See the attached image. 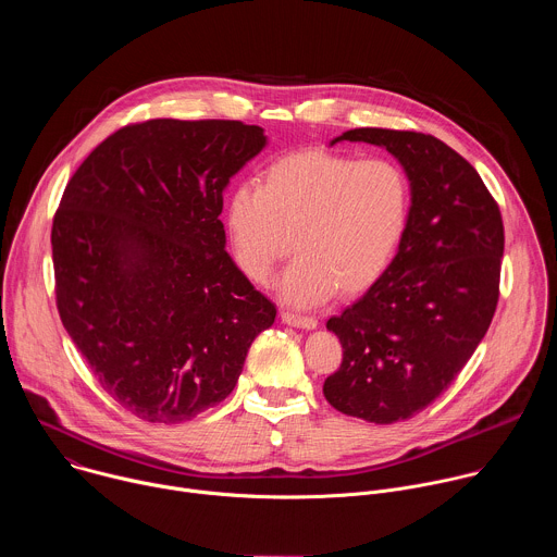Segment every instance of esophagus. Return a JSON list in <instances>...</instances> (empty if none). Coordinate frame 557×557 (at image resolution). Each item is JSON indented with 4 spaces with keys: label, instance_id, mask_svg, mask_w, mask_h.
I'll return each mask as SVG.
<instances>
[{
    "label": "esophagus",
    "instance_id": "34e87169",
    "mask_svg": "<svg viewBox=\"0 0 557 557\" xmlns=\"http://www.w3.org/2000/svg\"><path fill=\"white\" fill-rule=\"evenodd\" d=\"M280 317H282V322H284V324H288V326H297V329H306V331H310V329H314V326H317V320H314V317L299 314V312H293V310H282V312H280Z\"/></svg>",
    "mask_w": 557,
    "mask_h": 557
}]
</instances>
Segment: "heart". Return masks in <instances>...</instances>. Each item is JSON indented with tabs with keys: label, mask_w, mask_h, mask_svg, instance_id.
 Listing matches in <instances>:
<instances>
[{
	"label": "heart",
	"mask_w": 557,
	"mask_h": 557,
	"mask_svg": "<svg viewBox=\"0 0 557 557\" xmlns=\"http://www.w3.org/2000/svg\"><path fill=\"white\" fill-rule=\"evenodd\" d=\"M410 209V178L387 158L306 149L277 158L262 187H237L226 226L235 262L256 284H267L295 251L280 293L310 306L333 290L355 295L372 286L404 240Z\"/></svg>",
	"instance_id": "heart-1"
}]
</instances>
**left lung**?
I'll return each mask as SVG.
<instances>
[{
  "mask_svg": "<svg viewBox=\"0 0 557 557\" xmlns=\"http://www.w3.org/2000/svg\"><path fill=\"white\" fill-rule=\"evenodd\" d=\"M339 140L385 147L410 178L412 209L385 273L331 317L344 348L326 401L370 423L425 410L485 337L500 295L505 226L498 202L465 158L432 134L359 127Z\"/></svg>",
  "mask_w": 557,
  "mask_h": 557,
  "instance_id": "obj_1",
  "label": "left lung"
}]
</instances>
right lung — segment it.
<instances>
[{
    "mask_svg": "<svg viewBox=\"0 0 557 557\" xmlns=\"http://www.w3.org/2000/svg\"><path fill=\"white\" fill-rule=\"evenodd\" d=\"M267 145L243 121L116 129L67 181L52 220L57 308L112 399L149 423L218 406L275 322L224 251L228 178Z\"/></svg>",
    "mask_w": 557,
    "mask_h": 557,
    "instance_id": "right-lung-1",
    "label": "right lung"
}]
</instances>
